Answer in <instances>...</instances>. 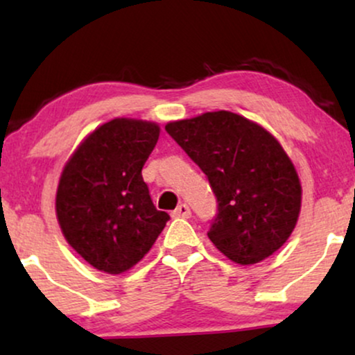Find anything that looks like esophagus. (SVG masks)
<instances>
[{
    "label": "esophagus",
    "mask_w": 355,
    "mask_h": 355,
    "mask_svg": "<svg viewBox=\"0 0 355 355\" xmlns=\"http://www.w3.org/2000/svg\"><path fill=\"white\" fill-rule=\"evenodd\" d=\"M191 208L186 203H181V205H178L176 210L173 211V216L174 218H191Z\"/></svg>",
    "instance_id": "obj_1"
}]
</instances>
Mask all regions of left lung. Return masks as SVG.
<instances>
[{
	"instance_id": "obj_1",
	"label": "left lung",
	"mask_w": 355,
	"mask_h": 355,
	"mask_svg": "<svg viewBox=\"0 0 355 355\" xmlns=\"http://www.w3.org/2000/svg\"><path fill=\"white\" fill-rule=\"evenodd\" d=\"M205 173L216 197L208 237L227 259L252 265L288 241L300 211L299 176L273 135L231 111L166 124Z\"/></svg>"
}]
</instances>
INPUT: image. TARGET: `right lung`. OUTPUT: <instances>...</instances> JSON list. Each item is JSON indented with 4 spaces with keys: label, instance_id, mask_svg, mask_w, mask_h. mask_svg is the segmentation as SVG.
<instances>
[{
    "label": "right lung",
    "instance_id": "add662e5",
    "mask_svg": "<svg viewBox=\"0 0 355 355\" xmlns=\"http://www.w3.org/2000/svg\"><path fill=\"white\" fill-rule=\"evenodd\" d=\"M155 123L118 118L95 129L61 174L56 215L72 249L119 275L152 249L169 215L157 210L142 168L158 142Z\"/></svg>",
    "mask_w": 355,
    "mask_h": 355
}]
</instances>
